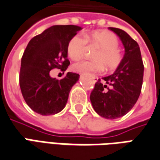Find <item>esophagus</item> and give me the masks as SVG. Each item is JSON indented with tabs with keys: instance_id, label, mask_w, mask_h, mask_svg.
<instances>
[{
	"instance_id": "esophagus-1",
	"label": "esophagus",
	"mask_w": 160,
	"mask_h": 160,
	"mask_svg": "<svg viewBox=\"0 0 160 160\" xmlns=\"http://www.w3.org/2000/svg\"><path fill=\"white\" fill-rule=\"evenodd\" d=\"M93 80H94V81H98V77L95 76V75H94V76H93Z\"/></svg>"
}]
</instances>
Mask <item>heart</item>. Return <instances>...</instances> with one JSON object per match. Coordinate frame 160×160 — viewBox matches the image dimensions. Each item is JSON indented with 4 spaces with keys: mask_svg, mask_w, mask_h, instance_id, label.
<instances>
[{
    "mask_svg": "<svg viewBox=\"0 0 160 160\" xmlns=\"http://www.w3.org/2000/svg\"><path fill=\"white\" fill-rule=\"evenodd\" d=\"M87 42L99 47L92 56L93 61H81L72 66L73 71L78 73L100 72L104 67L108 70L117 68L122 61L118 50L119 40L114 33L108 31H94L84 38L76 34L71 38L68 43L67 51L72 60L82 58L87 49Z\"/></svg>",
    "mask_w": 160,
    "mask_h": 160,
    "instance_id": "1",
    "label": "heart"
}]
</instances>
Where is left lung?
<instances>
[{"label": "left lung", "mask_w": 160, "mask_h": 160, "mask_svg": "<svg viewBox=\"0 0 160 160\" xmlns=\"http://www.w3.org/2000/svg\"><path fill=\"white\" fill-rule=\"evenodd\" d=\"M121 39L125 53L113 74L95 84L90 96L94 111L102 118L116 119L123 117L134 107L141 94L144 66L141 50L123 30L109 27ZM107 85H110L108 88Z\"/></svg>", "instance_id": "1"}]
</instances>
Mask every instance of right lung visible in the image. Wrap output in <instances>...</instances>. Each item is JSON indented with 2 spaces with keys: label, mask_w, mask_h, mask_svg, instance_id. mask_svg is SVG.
I'll return each instance as SVG.
<instances>
[{
  "label": "right lung",
  "mask_w": 160,
  "mask_h": 160,
  "mask_svg": "<svg viewBox=\"0 0 160 160\" xmlns=\"http://www.w3.org/2000/svg\"><path fill=\"white\" fill-rule=\"evenodd\" d=\"M81 29L73 25L53 26L28 43L21 59L19 86L24 99L33 111L49 116L65 107L70 90L80 75L68 72L59 80L50 77L49 71L68 68V43Z\"/></svg>",
  "instance_id": "1"
}]
</instances>
